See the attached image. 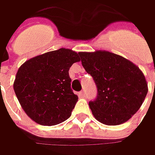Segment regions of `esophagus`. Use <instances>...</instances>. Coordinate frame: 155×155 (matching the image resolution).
<instances>
[{"label": "esophagus", "mask_w": 155, "mask_h": 155, "mask_svg": "<svg viewBox=\"0 0 155 155\" xmlns=\"http://www.w3.org/2000/svg\"><path fill=\"white\" fill-rule=\"evenodd\" d=\"M80 95L82 97H84L86 96V92H85V91H84V90H83V91L80 92Z\"/></svg>", "instance_id": "34e87169"}]
</instances>
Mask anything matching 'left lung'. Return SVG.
<instances>
[{
	"label": "left lung",
	"instance_id": "obj_1",
	"mask_svg": "<svg viewBox=\"0 0 155 155\" xmlns=\"http://www.w3.org/2000/svg\"><path fill=\"white\" fill-rule=\"evenodd\" d=\"M79 55L97 86V98L89 104L94 117L110 126L128 121L148 91L143 72L133 62L110 51H81Z\"/></svg>",
	"mask_w": 155,
	"mask_h": 155
}]
</instances>
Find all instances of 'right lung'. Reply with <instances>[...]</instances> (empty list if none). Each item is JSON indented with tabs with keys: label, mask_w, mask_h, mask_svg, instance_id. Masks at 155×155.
<instances>
[{
	"label": "right lung",
	"mask_w": 155,
	"mask_h": 155,
	"mask_svg": "<svg viewBox=\"0 0 155 155\" xmlns=\"http://www.w3.org/2000/svg\"><path fill=\"white\" fill-rule=\"evenodd\" d=\"M79 52L61 48L27 60L19 68L14 90L21 108L43 126L64 122L78 97L71 89L70 67L80 61Z\"/></svg>",
	"instance_id": "1"
}]
</instances>
